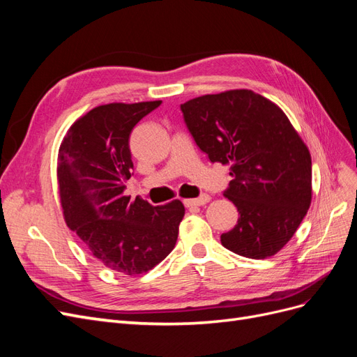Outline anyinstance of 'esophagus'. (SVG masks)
<instances>
[{
  "label": "esophagus",
  "instance_id": "esophagus-1",
  "mask_svg": "<svg viewBox=\"0 0 357 357\" xmlns=\"http://www.w3.org/2000/svg\"><path fill=\"white\" fill-rule=\"evenodd\" d=\"M210 201V197L208 195H202L199 198H195V199H183V204L186 205V207H199V205H204L207 204Z\"/></svg>",
  "mask_w": 357,
  "mask_h": 357
}]
</instances>
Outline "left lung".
Returning a JSON list of instances; mask_svg holds the SVG:
<instances>
[{"label":"left lung","mask_w":357,"mask_h":357,"mask_svg":"<svg viewBox=\"0 0 357 357\" xmlns=\"http://www.w3.org/2000/svg\"><path fill=\"white\" fill-rule=\"evenodd\" d=\"M198 147L229 165L223 195L240 218L220 236L223 247L250 259L278 253L311 204V155L284 112L248 89L202 95L181 104Z\"/></svg>","instance_id":"left-lung-1"}]
</instances>
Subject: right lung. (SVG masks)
<instances>
[{
  "label": "right lung",
  "instance_id": "1",
  "mask_svg": "<svg viewBox=\"0 0 357 357\" xmlns=\"http://www.w3.org/2000/svg\"><path fill=\"white\" fill-rule=\"evenodd\" d=\"M162 101L98 105L79 117L58 153V186L66 223L95 259L126 275L150 271L176 245L185 205L153 207L125 195L134 164L129 135Z\"/></svg>",
  "mask_w": 357,
  "mask_h": 357
}]
</instances>
